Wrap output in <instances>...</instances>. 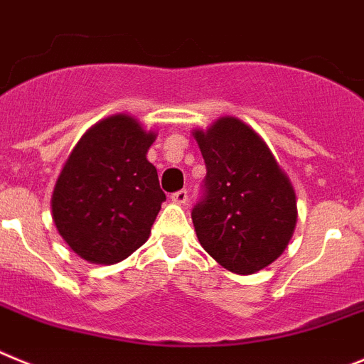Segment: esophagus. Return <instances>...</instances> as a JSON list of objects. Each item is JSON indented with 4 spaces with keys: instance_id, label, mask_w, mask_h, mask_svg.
Segmentation results:
<instances>
[{
    "instance_id": "obj_1",
    "label": "esophagus",
    "mask_w": 364,
    "mask_h": 364,
    "mask_svg": "<svg viewBox=\"0 0 364 364\" xmlns=\"http://www.w3.org/2000/svg\"><path fill=\"white\" fill-rule=\"evenodd\" d=\"M170 199H172L174 203H179V205H185L186 199H188V192H186L185 188L178 190V192H174V194L170 196Z\"/></svg>"
}]
</instances>
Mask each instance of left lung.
Here are the masks:
<instances>
[{
	"label": "left lung",
	"mask_w": 364,
	"mask_h": 364,
	"mask_svg": "<svg viewBox=\"0 0 364 364\" xmlns=\"http://www.w3.org/2000/svg\"><path fill=\"white\" fill-rule=\"evenodd\" d=\"M194 136L206 166L192 208L199 243L227 270L254 274L276 261L292 237L297 219L292 185L243 121L223 117Z\"/></svg>",
	"instance_id": "left-lung-1"
}]
</instances>
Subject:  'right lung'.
<instances>
[{"label": "right lung", "instance_id": "add662e5", "mask_svg": "<svg viewBox=\"0 0 364 364\" xmlns=\"http://www.w3.org/2000/svg\"><path fill=\"white\" fill-rule=\"evenodd\" d=\"M154 134L129 116L88 130L55 183L52 218L83 259L114 264L141 247L166 196L146 159Z\"/></svg>", "mask_w": 364, "mask_h": 364}]
</instances>
